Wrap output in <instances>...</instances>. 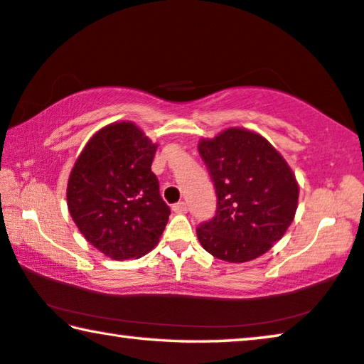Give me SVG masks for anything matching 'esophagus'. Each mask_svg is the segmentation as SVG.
<instances>
[{"label": "esophagus", "instance_id": "obj_1", "mask_svg": "<svg viewBox=\"0 0 364 364\" xmlns=\"http://www.w3.org/2000/svg\"><path fill=\"white\" fill-rule=\"evenodd\" d=\"M173 213H176V214H184L188 210V205H186V203H176V204H173Z\"/></svg>", "mask_w": 364, "mask_h": 364}]
</instances>
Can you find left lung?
Masks as SVG:
<instances>
[{"label": "left lung", "instance_id": "left-lung-1", "mask_svg": "<svg viewBox=\"0 0 364 364\" xmlns=\"http://www.w3.org/2000/svg\"><path fill=\"white\" fill-rule=\"evenodd\" d=\"M217 194L215 215L196 232L213 257L243 263L267 253L286 234L299 186L286 160L267 139L230 127L199 142Z\"/></svg>", "mask_w": 364, "mask_h": 364}]
</instances>
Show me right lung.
<instances>
[{
    "label": "right lung",
    "instance_id": "add662e5",
    "mask_svg": "<svg viewBox=\"0 0 364 364\" xmlns=\"http://www.w3.org/2000/svg\"><path fill=\"white\" fill-rule=\"evenodd\" d=\"M155 151L135 124H109L90 139L70 173V215L86 240L112 259L140 258L165 230L170 208L150 168Z\"/></svg>",
    "mask_w": 364,
    "mask_h": 364
}]
</instances>
